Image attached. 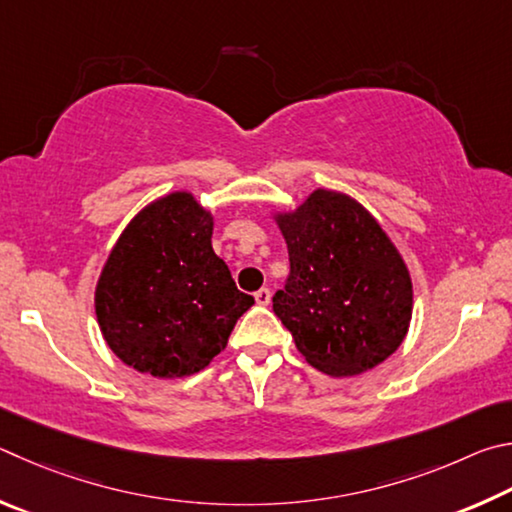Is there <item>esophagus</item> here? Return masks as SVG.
I'll list each match as a JSON object with an SVG mask.
<instances>
[{"label":"esophagus","mask_w":512,"mask_h":512,"mask_svg":"<svg viewBox=\"0 0 512 512\" xmlns=\"http://www.w3.org/2000/svg\"><path fill=\"white\" fill-rule=\"evenodd\" d=\"M254 299H256L258 306H267V303H270V299H272V292L267 288H261L254 294Z\"/></svg>","instance_id":"34e87169"}]
</instances>
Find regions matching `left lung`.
Here are the masks:
<instances>
[{
    "instance_id": "left-lung-1",
    "label": "left lung",
    "mask_w": 512,
    "mask_h": 512,
    "mask_svg": "<svg viewBox=\"0 0 512 512\" xmlns=\"http://www.w3.org/2000/svg\"><path fill=\"white\" fill-rule=\"evenodd\" d=\"M274 220L290 254L274 312L306 362L351 378L396 353L409 330L414 290L380 222L353 197L326 188Z\"/></svg>"
}]
</instances>
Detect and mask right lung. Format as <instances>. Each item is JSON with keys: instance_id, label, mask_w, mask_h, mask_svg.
Returning <instances> with one entry per match:
<instances>
[{"instance_id": "add662e5", "label": "right lung", "mask_w": 512, "mask_h": 512, "mask_svg": "<svg viewBox=\"0 0 512 512\" xmlns=\"http://www.w3.org/2000/svg\"><path fill=\"white\" fill-rule=\"evenodd\" d=\"M213 215L191 193L150 202L116 240L96 283L107 346L152 378H186L209 366L254 306L211 247Z\"/></svg>"}]
</instances>
